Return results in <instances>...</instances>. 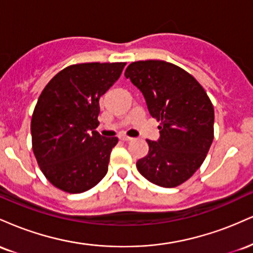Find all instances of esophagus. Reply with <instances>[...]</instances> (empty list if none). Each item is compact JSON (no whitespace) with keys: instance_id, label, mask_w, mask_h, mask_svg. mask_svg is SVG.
<instances>
[{"instance_id":"obj_1","label":"esophagus","mask_w":253,"mask_h":253,"mask_svg":"<svg viewBox=\"0 0 253 253\" xmlns=\"http://www.w3.org/2000/svg\"><path fill=\"white\" fill-rule=\"evenodd\" d=\"M120 139H121V140H124V141H130L133 138H130V136L126 135V134H123V135H120Z\"/></svg>"}]
</instances>
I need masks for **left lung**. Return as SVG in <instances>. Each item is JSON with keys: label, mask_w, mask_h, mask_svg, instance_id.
Returning <instances> with one entry per match:
<instances>
[{"label": "left lung", "mask_w": 253, "mask_h": 253, "mask_svg": "<svg viewBox=\"0 0 253 253\" xmlns=\"http://www.w3.org/2000/svg\"><path fill=\"white\" fill-rule=\"evenodd\" d=\"M125 76L143 92L161 136L146 140L149 153L136 162L147 181L175 188L201 167L214 139V108L207 92L182 68L164 60H139Z\"/></svg>", "instance_id": "left-lung-1"}]
</instances>
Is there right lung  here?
I'll return each mask as SVG.
<instances>
[{"label": "right lung", "mask_w": 253, "mask_h": 253, "mask_svg": "<svg viewBox=\"0 0 253 253\" xmlns=\"http://www.w3.org/2000/svg\"><path fill=\"white\" fill-rule=\"evenodd\" d=\"M126 63H83L63 69L43 88L31 121L38 165L58 189L80 194L108 171L117 136L100 135V97L120 77Z\"/></svg>", "instance_id": "1"}]
</instances>
